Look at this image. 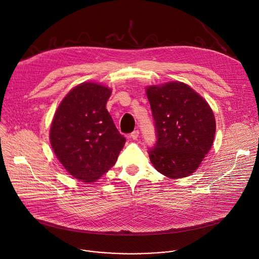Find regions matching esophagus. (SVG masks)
I'll return each mask as SVG.
<instances>
[{
	"label": "esophagus",
	"instance_id": "1",
	"mask_svg": "<svg viewBox=\"0 0 259 259\" xmlns=\"http://www.w3.org/2000/svg\"><path fill=\"white\" fill-rule=\"evenodd\" d=\"M138 137H139V131H138V130H134V131L131 133V135H130V138H132L133 140L137 139Z\"/></svg>",
	"mask_w": 259,
	"mask_h": 259
}]
</instances>
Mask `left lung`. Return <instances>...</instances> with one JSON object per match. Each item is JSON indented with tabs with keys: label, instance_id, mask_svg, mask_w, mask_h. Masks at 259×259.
<instances>
[{
	"label": "left lung",
	"instance_id": "8db88e82",
	"mask_svg": "<svg viewBox=\"0 0 259 259\" xmlns=\"http://www.w3.org/2000/svg\"><path fill=\"white\" fill-rule=\"evenodd\" d=\"M156 124L158 141L150 160L171 179L193 174L212 147L216 123L208 102L178 81L145 88Z\"/></svg>",
	"mask_w": 259,
	"mask_h": 259
}]
</instances>
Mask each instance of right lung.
Masks as SVG:
<instances>
[{"label": "right lung", "instance_id": "1", "mask_svg": "<svg viewBox=\"0 0 259 259\" xmlns=\"http://www.w3.org/2000/svg\"><path fill=\"white\" fill-rule=\"evenodd\" d=\"M110 94L107 86L81 83L61 100L51 123L49 138L56 158L85 183L112 168L126 142L105 108Z\"/></svg>", "mask_w": 259, "mask_h": 259}]
</instances>
